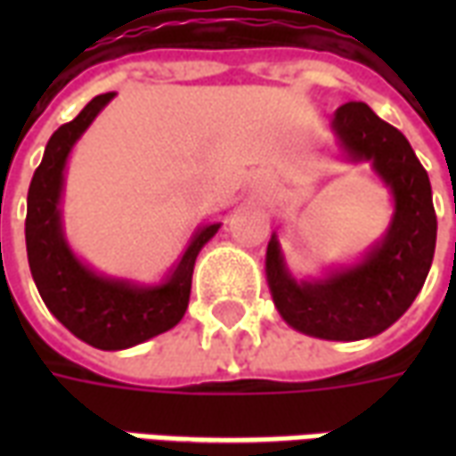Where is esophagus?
<instances>
[{"label": "esophagus", "mask_w": 456, "mask_h": 456, "mask_svg": "<svg viewBox=\"0 0 456 456\" xmlns=\"http://www.w3.org/2000/svg\"><path fill=\"white\" fill-rule=\"evenodd\" d=\"M251 188L258 190V192H266L268 188H273V178H271L268 173H256V175L251 178Z\"/></svg>", "instance_id": "esophagus-1"}]
</instances>
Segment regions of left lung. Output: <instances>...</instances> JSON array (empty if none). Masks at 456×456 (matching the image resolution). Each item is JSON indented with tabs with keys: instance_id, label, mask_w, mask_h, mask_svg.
Listing matches in <instances>:
<instances>
[{
	"instance_id": "left-lung-1",
	"label": "left lung",
	"mask_w": 456,
	"mask_h": 456,
	"mask_svg": "<svg viewBox=\"0 0 456 456\" xmlns=\"http://www.w3.org/2000/svg\"><path fill=\"white\" fill-rule=\"evenodd\" d=\"M346 163H371L391 190L388 229L356 264L297 281L286 266L276 232L266 248V281L273 305L288 325L332 342L381 335L412 305L430 273L437 239L428 170L408 139L369 104L346 102L332 117Z\"/></svg>"
}]
</instances>
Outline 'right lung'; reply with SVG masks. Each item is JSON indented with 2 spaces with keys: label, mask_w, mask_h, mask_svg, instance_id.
Here are the masks:
<instances>
[{
  "label": "right lung",
  "mask_w": 456,
  "mask_h": 456,
  "mask_svg": "<svg viewBox=\"0 0 456 456\" xmlns=\"http://www.w3.org/2000/svg\"><path fill=\"white\" fill-rule=\"evenodd\" d=\"M114 94H97L48 139L26 198V254L45 307L77 339L104 352L129 349L178 325L188 310L195 258L222 227V222H208L195 229L168 276L156 286L102 276L75 256L65 239L61 212L65 166L77 139Z\"/></svg>",
  "instance_id": "1"
}]
</instances>
